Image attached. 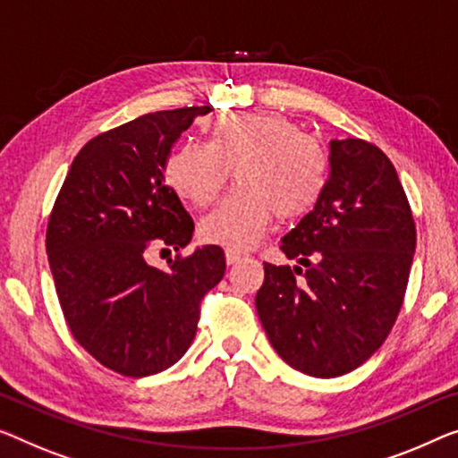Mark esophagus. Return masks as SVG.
<instances>
[{
    "mask_svg": "<svg viewBox=\"0 0 458 458\" xmlns=\"http://www.w3.org/2000/svg\"><path fill=\"white\" fill-rule=\"evenodd\" d=\"M247 255H244L242 250H236V249H226V263L228 265H234L241 261V259H244Z\"/></svg>",
    "mask_w": 458,
    "mask_h": 458,
    "instance_id": "obj_1",
    "label": "esophagus"
}]
</instances>
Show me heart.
I'll return each instance as SVG.
<instances>
[{"mask_svg":"<svg viewBox=\"0 0 458 458\" xmlns=\"http://www.w3.org/2000/svg\"><path fill=\"white\" fill-rule=\"evenodd\" d=\"M238 189L199 224L209 244L252 247L273 217L290 222L309 214L325 193L329 156L300 123L276 111L228 113L209 127V143L189 141L166 162V181L181 199L208 208Z\"/></svg>","mask_w":458,"mask_h":458,"instance_id":"heart-1","label":"heart"}]
</instances>
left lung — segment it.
<instances>
[{
  "mask_svg": "<svg viewBox=\"0 0 458 458\" xmlns=\"http://www.w3.org/2000/svg\"><path fill=\"white\" fill-rule=\"evenodd\" d=\"M329 148L323 197L279 247L305 269L263 263L255 298L273 350L315 378L356 370L385 344L415 252L411 206L386 154L358 138Z\"/></svg>",
  "mask_w": 458,
  "mask_h": 458,
  "instance_id": "obj_1",
  "label": "left lung"
}]
</instances>
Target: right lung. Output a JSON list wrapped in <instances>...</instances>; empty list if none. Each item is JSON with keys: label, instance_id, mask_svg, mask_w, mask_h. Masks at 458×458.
I'll return each instance as SVG.
<instances>
[{"label": "right lung", "instance_id": "obj_1", "mask_svg": "<svg viewBox=\"0 0 458 458\" xmlns=\"http://www.w3.org/2000/svg\"><path fill=\"white\" fill-rule=\"evenodd\" d=\"M209 106L148 113L92 138L72 162L47 224L55 290L73 339L108 370L149 377L182 358L201 300L226 271L216 244L182 255L195 224L164 182L181 133ZM174 248L168 270L148 266Z\"/></svg>", "mask_w": 458, "mask_h": 458}]
</instances>
